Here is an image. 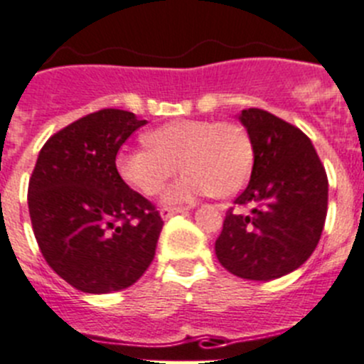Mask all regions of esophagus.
I'll return each instance as SVG.
<instances>
[{"instance_id":"1","label":"esophagus","mask_w":364,"mask_h":364,"mask_svg":"<svg viewBox=\"0 0 364 364\" xmlns=\"http://www.w3.org/2000/svg\"><path fill=\"white\" fill-rule=\"evenodd\" d=\"M186 208H164V209H160V216L164 220L171 218L173 215H178V213H184Z\"/></svg>"}]
</instances>
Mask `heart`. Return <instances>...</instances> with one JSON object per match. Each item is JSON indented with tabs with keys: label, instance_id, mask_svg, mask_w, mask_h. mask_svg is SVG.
Listing matches in <instances>:
<instances>
[{
	"label": "heart",
	"instance_id": "b5f03b06",
	"mask_svg": "<svg viewBox=\"0 0 364 364\" xmlns=\"http://www.w3.org/2000/svg\"><path fill=\"white\" fill-rule=\"evenodd\" d=\"M146 144L122 148L115 166L126 184L155 195L180 168L186 173L164 189L168 205L189 204L198 196H231L249 180L252 142L236 122L173 121L144 135Z\"/></svg>",
	"mask_w": 364,
	"mask_h": 364
}]
</instances>
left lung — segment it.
I'll list each match as a JSON object with an SVG mask.
<instances>
[{"label":"left lung","instance_id":"1","mask_svg":"<svg viewBox=\"0 0 364 364\" xmlns=\"http://www.w3.org/2000/svg\"><path fill=\"white\" fill-rule=\"evenodd\" d=\"M252 142L251 180L235 200L247 215L229 209L215 243L231 274L269 282L296 271L321 238L328 180L311 139L265 109L238 115Z\"/></svg>","mask_w":364,"mask_h":364}]
</instances>
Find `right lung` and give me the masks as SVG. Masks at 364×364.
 Returning a JSON list of instances; mask_svg holds the SVG:
<instances>
[{"instance_id": "right-lung-1", "label": "right lung", "mask_w": 364, "mask_h": 364, "mask_svg": "<svg viewBox=\"0 0 364 364\" xmlns=\"http://www.w3.org/2000/svg\"><path fill=\"white\" fill-rule=\"evenodd\" d=\"M135 113L101 109L52 135L28 182V211L46 263L88 294L122 291L155 258L162 218L115 166Z\"/></svg>"}]
</instances>
